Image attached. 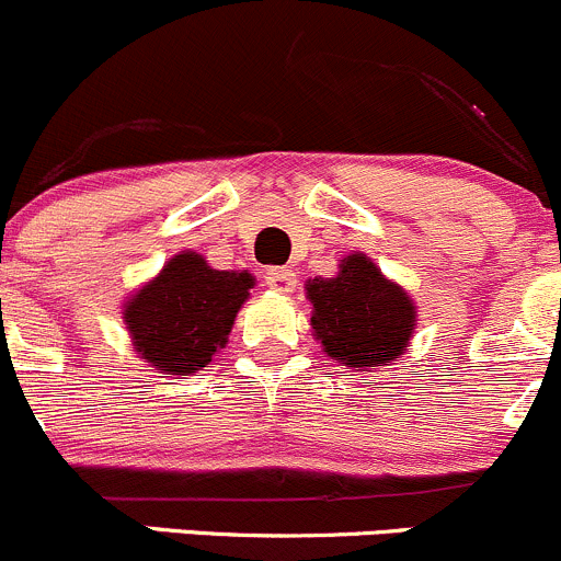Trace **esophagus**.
<instances>
[{
  "label": "esophagus",
  "instance_id": "1",
  "mask_svg": "<svg viewBox=\"0 0 561 561\" xmlns=\"http://www.w3.org/2000/svg\"><path fill=\"white\" fill-rule=\"evenodd\" d=\"M264 278H267L270 288H275L280 294H288L297 288V273L291 267H270Z\"/></svg>",
  "mask_w": 561,
  "mask_h": 561
}]
</instances>
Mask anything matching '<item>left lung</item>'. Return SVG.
<instances>
[{
  "instance_id": "obj_1",
  "label": "left lung",
  "mask_w": 561,
  "mask_h": 561,
  "mask_svg": "<svg viewBox=\"0 0 561 561\" xmlns=\"http://www.w3.org/2000/svg\"><path fill=\"white\" fill-rule=\"evenodd\" d=\"M316 341L346 368H379L407 352L417 308L365 253L341 259L335 278L305 283Z\"/></svg>"
}]
</instances>
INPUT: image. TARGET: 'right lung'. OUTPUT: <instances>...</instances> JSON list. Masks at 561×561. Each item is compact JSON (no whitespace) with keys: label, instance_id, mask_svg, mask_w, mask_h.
Segmentation results:
<instances>
[{"label":"right lung","instance_id":"1","mask_svg":"<svg viewBox=\"0 0 561 561\" xmlns=\"http://www.w3.org/2000/svg\"><path fill=\"white\" fill-rule=\"evenodd\" d=\"M256 286L248 270H213L182 251L125 302L122 319L133 348L160 374L187 376L207 368L226 346L237 313Z\"/></svg>","mask_w":561,"mask_h":561}]
</instances>
